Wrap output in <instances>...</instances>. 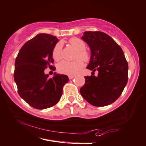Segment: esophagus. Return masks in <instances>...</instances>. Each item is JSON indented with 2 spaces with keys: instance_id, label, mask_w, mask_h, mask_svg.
Instances as JSON below:
<instances>
[{
  "instance_id": "1",
  "label": "esophagus",
  "mask_w": 146,
  "mask_h": 146,
  "mask_svg": "<svg viewBox=\"0 0 146 146\" xmlns=\"http://www.w3.org/2000/svg\"><path fill=\"white\" fill-rule=\"evenodd\" d=\"M68 78H69V79H70V80H71V79L75 78V76H74V75H69Z\"/></svg>"
}]
</instances>
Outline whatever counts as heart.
Returning <instances> with one entry per match:
<instances>
[{
	"instance_id": "heart-1",
	"label": "heart",
	"mask_w": 146,
	"mask_h": 146,
	"mask_svg": "<svg viewBox=\"0 0 146 146\" xmlns=\"http://www.w3.org/2000/svg\"><path fill=\"white\" fill-rule=\"evenodd\" d=\"M69 43L74 48L77 50L76 54V59L80 58L84 61H88L90 59V55L85 48L86 44L80 39L73 38L69 40ZM62 42H59L55 44L52 51V56L55 60H59L62 58ZM84 67V62L81 59H77L75 61L69 62L63 60L57 65V70L59 73L65 75H73L80 71Z\"/></svg>"
}]
</instances>
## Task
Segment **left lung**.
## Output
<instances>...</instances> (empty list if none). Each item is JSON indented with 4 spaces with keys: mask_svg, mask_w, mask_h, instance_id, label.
<instances>
[{
    "mask_svg": "<svg viewBox=\"0 0 146 146\" xmlns=\"http://www.w3.org/2000/svg\"><path fill=\"white\" fill-rule=\"evenodd\" d=\"M82 39L88 44L91 58L87 68L98 71V76L85 77L82 96L95 107L112 104L121 96L128 82V65L124 52L108 34L100 31L84 32Z\"/></svg>",
    "mask_w": 146,
    "mask_h": 146,
    "instance_id": "left-lung-1",
    "label": "left lung"
}]
</instances>
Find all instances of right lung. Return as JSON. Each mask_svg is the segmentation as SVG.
Masks as SVG:
<instances>
[{
  "mask_svg": "<svg viewBox=\"0 0 146 146\" xmlns=\"http://www.w3.org/2000/svg\"><path fill=\"white\" fill-rule=\"evenodd\" d=\"M59 41L56 37L38 34L21 48L15 60L14 80L18 94L29 105L45 109L57 104L68 76L54 73L52 78L44 73L54 62L52 51ZM53 67V66H52Z\"/></svg>",
  "mask_w": 146,
  "mask_h": 146,
  "instance_id": "obj_1",
  "label": "right lung"
}]
</instances>
